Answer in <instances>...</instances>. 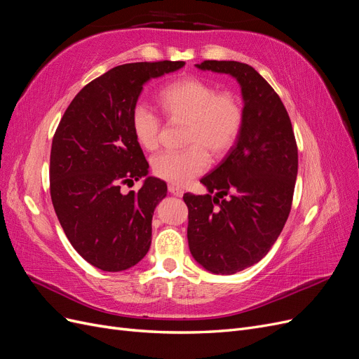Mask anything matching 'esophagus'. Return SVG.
I'll return each mask as SVG.
<instances>
[{
	"label": "esophagus",
	"instance_id": "34e87169",
	"mask_svg": "<svg viewBox=\"0 0 359 359\" xmlns=\"http://www.w3.org/2000/svg\"><path fill=\"white\" fill-rule=\"evenodd\" d=\"M168 190H169V193H172V194H173V196H178V198H181L182 194H184V190H182L181 187L175 186V184H169V186H168Z\"/></svg>",
	"mask_w": 359,
	"mask_h": 359
}]
</instances>
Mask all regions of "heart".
Here are the masks:
<instances>
[{"instance_id": "heart-1", "label": "heart", "mask_w": 359, "mask_h": 359, "mask_svg": "<svg viewBox=\"0 0 359 359\" xmlns=\"http://www.w3.org/2000/svg\"><path fill=\"white\" fill-rule=\"evenodd\" d=\"M160 109L169 121H186V149L166 151L153 158L154 175L175 186H184L203 173L214 158L224 157L240 137L244 111L232 93H217L199 78H181L168 83L158 94ZM130 128L136 142L147 151L160 145L161 119L148 107L136 104L130 114Z\"/></svg>"}]
</instances>
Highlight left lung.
I'll use <instances>...</instances> for the list:
<instances>
[{
	"instance_id": "obj_1",
	"label": "left lung",
	"mask_w": 359,
	"mask_h": 359,
	"mask_svg": "<svg viewBox=\"0 0 359 359\" xmlns=\"http://www.w3.org/2000/svg\"><path fill=\"white\" fill-rule=\"evenodd\" d=\"M196 67L233 76L243 91L240 137L201 180L208 193L182 198L194 260L214 274H235L266 256L283 231L295 190L298 147L283 102L252 66L208 60Z\"/></svg>"
}]
</instances>
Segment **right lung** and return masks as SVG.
I'll return each mask as SVG.
<instances>
[{
    "label": "right lung",
    "mask_w": 359,
    "mask_h": 359,
    "mask_svg": "<svg viewBox=\"0 0 359 359\" xmlns=\"http://www.w3.org/2000/svg\"><path fill=\"white\" fill-rule=\"evenodd\" d=\"M184 61L130 62L106 72L76 94L50 149V199L64 233L86 262L118 273L135 266L151 245V222L166 196L165 181L148 175V161L130 128L144 83ZM146 177L137 193L123 183Z\"/></svg>",
    "instance_id": "add662e5"
}]
</instances>
